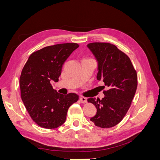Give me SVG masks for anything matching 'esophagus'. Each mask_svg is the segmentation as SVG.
Instances as JSON below:
<instances>
[{"label":"esophagus","mask_w":160,"mask_h":160,"mask_svg":"<svg viewBox=\"0 0 160 160\" xmlns=\"http://www.w3.org/2000/svg\"><path fill=\"white\" fill-rule=\"evenodd\" d=\"M80 100L81 101V103H87V98L85 97H80Z\"/></svg>","instance_id":"1"}]
</instances>
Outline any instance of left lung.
<instances>
[{
	"label": "left lung",
	"mask_w": 160,
	"mask_h": 160,
	"mask_svg": "<svg viewBox=\"0 0 160 160\" xmlns=\"http://www.w3.org/2000/svg\"><path fill=\"white\" fill-rule=\"evenodd\" d=\"M88 47L97 59V80L107 87L101 100L88 99L97 109L90 120L97 127L110 128L120 122L130 108L137 88V74L129 57L115 45L92 42Z\"/></svg>",
	"instance_id": "left-lung-1"
}]
</instances>
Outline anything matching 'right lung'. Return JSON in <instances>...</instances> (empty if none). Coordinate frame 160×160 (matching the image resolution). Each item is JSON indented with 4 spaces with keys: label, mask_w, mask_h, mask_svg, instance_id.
I'll list each match as a JSON object with an SVG mask.
<instances>
[{
    "label": "right lung",
    "mask_w": 160,
    "mask_h": 160,
    "mask_svg": "<svg viewBox=\"0 0 160 160\" xmlns=\"http://www.w3.org/2000/svg\"><path fill=\"white\" fill-rule=\"evenodd\" d=\"M77 43L48 46L28 57L19 78L23 103L32 120L45 129H55L65 122L68 110L79 97L74 93L63 95L51 85L59 81L63 64L75 50Z\"/></svg>",
    "instance_id": "add662e5"
}]
</instances>
